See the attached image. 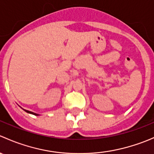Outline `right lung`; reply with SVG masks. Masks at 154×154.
Instances as JSON below:
<instances>
[{
	"label": "right lung",
	"instance_id": "1",
	"mask_svg": "<svg viewBox=\"0 0 154 154\" xmlns=\"http://www.w3.org/2000/svg\"><path fill=\"white\" fill-rule=\"evenodd\" d=\"M26 112H28V113H30V114L35 115V116H38V114H35V113H34V112H29V111H28V110H26Z\"/></svg>",
	"mask_w": 154,
	"mask_h": 154
}]
</instances>
